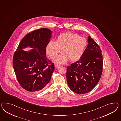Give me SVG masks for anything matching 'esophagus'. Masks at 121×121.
Here are the masks:
<instances>
[{"label": "esophagus", "instance_id": "obj_1", "mask_svg": "<svg viewBox=\"0 0 121 121\" xmlns=\"http://www.w3.org/2000/svg\"><path fill=\"white\" fill-rule=\"evenodd\" d=\"M59 66H60V65H58V64H56V65H55V67H56V69L59 68Z\"/></svg>", "mask_w": 121, "mask_h": 121}]
</instances>
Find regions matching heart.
Wrapping results in <instances>:
<instances>
[{
  "label": "heart",
  "instance_id": "obj_1",
  "mask_svg": "<svg viewBox=\"0 0 121 121\" xmlns=\"http://www.w3.org/2000/svg\"><path fill=\"white\" fill-rule=\"evenodd\" d=\"M84 37L70 33H64L57 37L56 41H50L46 46V52L52 59L59 53H62L55 60V62L65 63L69 60L71 62L78 61L81 58L87 46Z\"/></svg>",
  "mask_w": 121,
  "mask_h": 121
}]
</instances>
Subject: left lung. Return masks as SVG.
<instances>
[{
    "instance_id": "left-lung-1",
    "label": "left lung",
    "mask_w": 121,
    "mask_h": 121,
    "mask_svg": "<svg viewBox=\"0 0 121 121\" xmlns=\"http://www.w3.org/2000/svg\"><path fill=\"white\" fill-rule=\"evenodd\" d=\"M88 42L81 58L67 69L68 85L78 94L87 93L94 88L102 73L103 60L100 48L90 36Z\"/></svg>"
}]
</instances>
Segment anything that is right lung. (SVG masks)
Returning <instances> with one entry per match:
<instances>
[{
	"label": "right lung",
	"mask_w": 121,
	"mask_h": 121,
	"mask_svg": "<svg viewBox=\"0 0 121 121\" xmlns=\"http://www.w3.org/2000/svg\"><path fill=\"white\" fill-rule=\"evenodd\" d=\"M52 33L47 28L33 31L24 37L14 54L13 65L17 79L28 91H41L50 81L55 65L46 57V48ZM28 47L33 49L23 50Z\"/></svg>",
	"instance_id": "obj_1"
}]
</instances>
